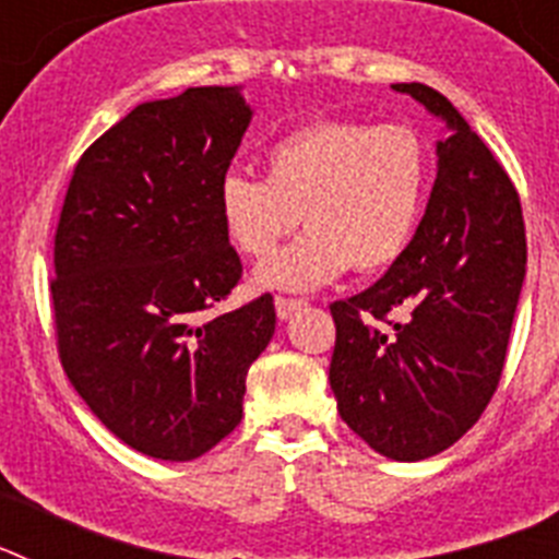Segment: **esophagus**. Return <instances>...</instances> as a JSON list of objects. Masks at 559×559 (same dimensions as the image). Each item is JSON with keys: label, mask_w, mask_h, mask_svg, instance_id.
I'll use <instances>...</instances> for the list:
<instances>
[{"label": "esophagus", "mask_w": 559, "mask_h": 559, "mask_svg": "<svg viewBox=\"0 0 559 559\" xmlns=\"http://www.w3.org/2000/svg\"><path fill=\"white\" fill-rule=\"evenodd\" d=\"M274 308H276V316H280V319H290V316H294L296 310L305 308V302H302V299H288V296H276Z\"/></svg>", "instance_id": "esophagus-1"}]
</instances>
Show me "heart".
I'll use <instances>...</instances> for the list:
<instances>
[{"mask_svg":"<svg viewBox=\"0 0 559 559\" xmlns=\"http://www.w3.org/2000/svg\"><path fill=\"white\" fill-rule=\"evenodd\" d=\"M431 181V153L414 128L319 120L265 151V179L229 173L218 212L240 254L269 257L299 215L296 243L257 269V285L316 290L353 265L380 274L406 254Z\"/></svg>","mask_w":559,"mask_h":559,"instance_id":"heart-1","label":"heart"}]
</instances>
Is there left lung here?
<instances>
[{"instance_id":"left-lung-1","label":"left lung","mask_w":559,"mask_h":559,"mask_svg":"<svg viewBox=\"0 0 559 559\" xmlns=\"http://www.w3.org/2000/svg\"><path fill=\"white\" fill-rule=\"evenodd\" d=\"M392 88L445 122L448 136L437 142V181L406 254L372 288L330 305V389L372 451L419 462L471 431L496 394L526 276V229L510 176L453 103L426 83Z\"/></svg>"}]
</instances>
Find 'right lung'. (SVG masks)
I'll list each match as a JSON object with an SVG mask.
<instances>
[{
  "label": "right lung",
  "mask_w": 559,
  "mask_h": 559,
  "mask_svg": "<svg viewBox=\"0 0 559 559\" xmlns=\"http://www.w3.org/2000/svg\"><path fill=\"white\" fill-rule=\"evenodd\" d=\"M249 122L237 86L142 103L88 145L63 199L49 283L63 372L145 456L190 462L229 437L274 335L271 294L210 316L243 274L218 190Z\"/></svg>",
  "instance_id": "obj_1"
}]
</instances>
